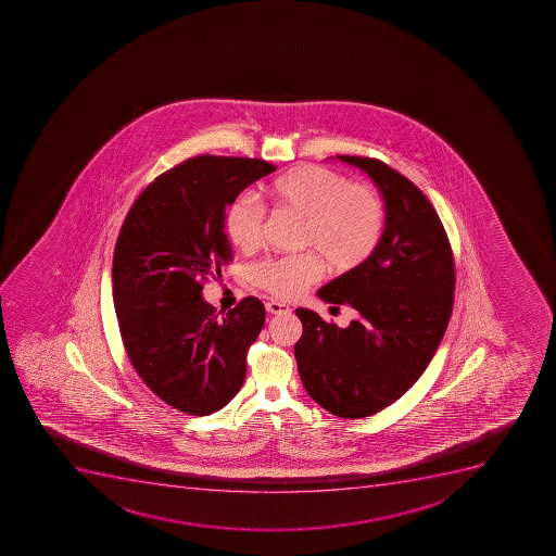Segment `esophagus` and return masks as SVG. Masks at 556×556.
<instances>
[{"instance_id":"obj_1","label":"esophagus","mask_w":556,"mask_h":556,"mask_svg":"<svg viewBox=\"0 0 556 556\" xmlns=\"http://www.w3.org/2000/svg\"><path fill=\"white\" fill-rule=\"evenodd\" d=\"M266 309L273 315L289 314L290 312L289 306L280 303V301H269V303H266Z\"/></svg>"}]
</instances>
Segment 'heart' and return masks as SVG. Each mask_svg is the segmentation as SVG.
<instances>
[{"label": "heart", "mask_w": 556, "mask_h": 556, "mask_svg": "<svg viewBox=\"0 0 556 556\" xmlns=\"http://www.w3.org/2000/svg\"><path fill=\"white\" fill-rule=\"evenodd\" d=\"M264 197L281 213L301 219L300 247L317 253L331 273L345 275L362 267L381 244L387 227L381 197L370 186L351 184L333 169H289L267 184ZM264 223V207L248 194L233 200L225 217L228 239L244 253L261 247ZM314 253L262 262L255 269L256 286L283 300L301 294L320 278V262Z\"/></svg>", "instance_id": "obj_1"}]
</instances>
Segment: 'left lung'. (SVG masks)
<instances>
[{
	"label": "left lung",
	"instance_id": "8db88e82",
	"mask_svg": "<svg viewBox=\"0 0 556 556\" xmlns=\"http://www.w3.org/2000/svg\"><path fill=\"white\" fill-rule=\"evenodd\" d=\"M368 174L387 205L381 244L362 267L319 289L349 304L348 328L298 308L294 345L304 390L340 418H365L409 390L440 348L454 308L455 264L443 223L426 194L382 161L337 155Z\"/></svg>",
	"mask_w": 556,
	"mask_h": 556
}]
</instances>
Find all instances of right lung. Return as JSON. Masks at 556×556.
<instances>
[{
	"label": "right lung",
	"instance_id": "right-lung-1",
	"mask_svg": "<svg viewBox=\"0 0 556 556\" xmlns=\"http://www.w3.org/2000/svg\"><path fill=\"white\" fill-rule=\"evenodd\" d=\"M275 169L250 157L182 161L141 191L116 239L113 301L130 365L161 401L186 415L227 406L247 377L264 304L250 295L219 317L202 290L232 262L228 205Z\"/></svg>",
	"mask_w": 556,
	"mask_h": 556
}]
</instances>
